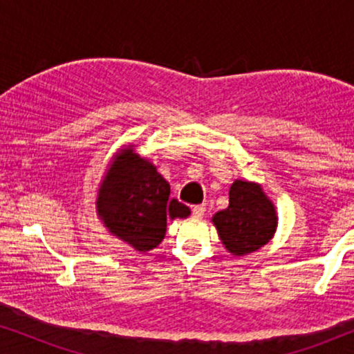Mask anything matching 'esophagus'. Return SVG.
I'll use <instances>...</instances> for the list:
<instances>
[{
    "mask_svg": "<svg viewBox=\"0 0 354 354\" xmlns=\"http://www.w3.org/2000/svg\"><path fill=\"white\" fill-rule=\"evenodd\" d=\"M193 214H195V217H203L205 216V211H206V206L205 205H196L193 206Z\"/></svg>",
    "mask_w": 354,
    "mask_h": 354,
    "instance_id": "1",
    "label": "esophagus"
}]
</instances>
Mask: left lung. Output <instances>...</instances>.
<instances>
[{
    "mask_svg": "<svg viewBox=\"0 0 354 354\" xmlns=\"http://www.w3.org/2000/svg\"><path fill=\"white\" fill-rule=\"evenodd\" d=\"M211 221L224 248L234 256H246L274 239L279 216L261 183L236 178L230 185L229 206Z\"/></svg>",
    "mask_w": 354,
    "mask_h": 354,
    "instance_id": "left-lung-1",
    "label": "left lung"
}]
</instances>
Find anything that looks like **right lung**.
Listing matches in <instances>:
<instances>
[{
    "label": "right lung",
    "instance_id": "1",
    "mask_svg": "<svg viewBox=\"0 0 354 354\" xmlns=\"http://www.w3.org/2000/svg\"><path fill=\"white\" fill-rule=\"evenodd\" d=\"M96 216L111 235L147 253L161 245L167 221L185 219L190 207L171 198V185L135 145L119 148L96 193Z\"/></svg>",
    "mask_w": 354,
    "mask_h": 354
}]
</instances>
